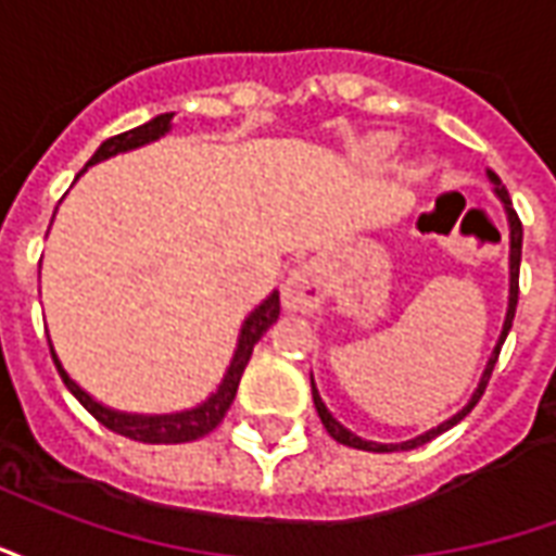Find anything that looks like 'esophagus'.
I'll return each mask as SVG.
<instances>
[{
    "label": "esophagus",
    "instance_id": "34e87169",
    "mask_svg": "<svg viewBox=\"0 0 556 556\" xmlns=\"http://www.w3.org/2000/svg\"><path fill=\"white\" fill-rule=\"evenodd\" d=\"M325 277L315 265L298 267L282 286V303H286V309H294V313L315 309L318 303L325 301Z\"/></svg>",
    "mask_w": 556,
    "mask_h": 556
}]
</instances>
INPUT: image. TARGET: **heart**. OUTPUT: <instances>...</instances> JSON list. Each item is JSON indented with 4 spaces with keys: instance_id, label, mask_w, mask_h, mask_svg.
<instances>
[{
    "instance_id": "obj_1",
    "label": "heart",
    "mask_w": 556,
    "mask_h": 556,
    "mask_svg": "<svg viewBox=\"0 0 556 556\" xmlns=\"http://www.w3.org/2000/svg\"><path fill=\"white\" fill-rule=\"evenodd\" d=\"M366 154H372V157H384V154H387V142H375V146L369 148Z\"/></svg>"
}]
</instances>
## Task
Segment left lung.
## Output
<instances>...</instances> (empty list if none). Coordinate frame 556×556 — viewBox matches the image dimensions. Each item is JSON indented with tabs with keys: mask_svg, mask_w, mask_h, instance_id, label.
<instances>
[{
	"mask_svg": "<svg viewBox=\"0 0 556 556\" xmlns=\"http://www.w3.org/2000/svg\"><path fill=\"white\" fill-rule=\"evenodd\" d=\"M489 178L494 184H497V195H501V202H503V205H506V217H509V309H506V321H503L501 342H497V349H494L489 366H485V372H482V381H479L477 393L470 396V402H467L465 408L458 410V414H455L453 419H446V422H441L438 429L426 431V434H419V438H414V441H405V443H372V441H363V438H357V434H351V431L345 429V426H339L337 419H333V414H330V410L325 408V402H321V396H318V390H315V384H313L315 410H318V417H321L327 434H330L333 441L345 443V446H354V450H366V453H396V450H414V446H422V443H429L431 438H438L441 431L453 429L458 419H465L467 414L473 410V405H477L479 399H482V393H485V387H489L491 372H494V363H497V357H501L503 342H506V333H509V327H513L515 306H518V267H521V219H518V214H515L513 199H509V193H506V190H503V187H501V181H497V175H494V172H489Z\"/></svg>",
	"mask_w": 556,
	"mask_h": 556,
	"instance_id": "left-lung-1",
	"label": "left lung"
}]
</instances>
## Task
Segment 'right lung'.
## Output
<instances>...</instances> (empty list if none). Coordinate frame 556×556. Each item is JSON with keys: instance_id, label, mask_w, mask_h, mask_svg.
Returning a JSON list of instances; mask_svg holds the SVG:
<instances>
[{"instance_id": "right-lung-1", "label": "right lung", "mask_w": 556, "mask_h": 556, "mask_svg": "<svg viewBox=\"0 0 556 556\" xmlns=\"http://www.w3.org/2000/svg\"><path fill=\"white\" fill-rule=\"evenodd\" d=\"M169 122H172V113H163L157 115V118H151L148 125H139L134 127V130L118 134V137H110L101 148H98V151H94V157H91L86 166L98 163V160L113 157V154H118V151H130V148L146 146V142H151V139L163 137V134L169 130ZM277 318H279V294L274 291V294H270V298H267V301L262 303V306H258L247 321H243L241 339H238V351H235V357H231L229 372H226V378H223V384H219L217 393L207 399V402H202L199 408L184 410V414H166V417H139V414H118V410L103 408L101 402H94L86 390H79V387L67 378V372L62 369V363H59L53 349H50V354H53L55 369H59V375H62V381H65L67 390L77 396L79 405L89 410L91 417L98 419L101 426H106V429L115 431V434H125V438H130V441L184 443V441H195V438H205L207 431H214L219 422H223L226 410H229V405L235 402V393H238V384H241L243 369H247V363H250V357H253L255 342L265 337V330L274 325Z\"/></svg>"}]
</instances>
